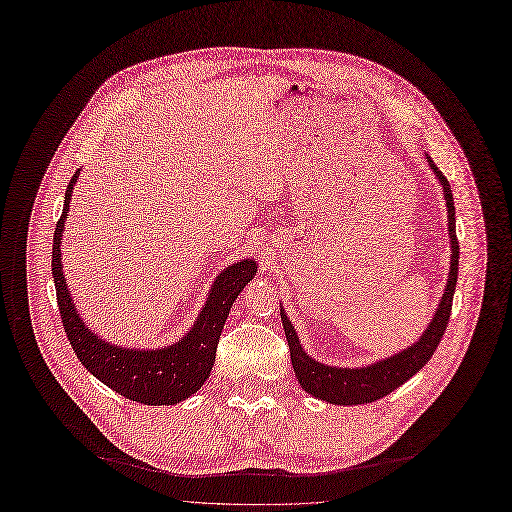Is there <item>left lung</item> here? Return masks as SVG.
Here are the masks:
<instances>
[{"instance_id": "left-lung-1", "label": "left lung", "mask_w": 512, "mask_h": 512, "mask_svg": "<svg viewBox=\"0 0 512 512\" xmlns=\"http://www.w3.org/2000/svg\"><path fill=\"white\" fill-rule=\"evenodd\" d=\"M427 162L444 190L446 211H448V235H451L453 254H451V273H448V282L440 299L438 312L429 322V327L421 335V339H418V342L412 344L410 348H406L404 352H397L395 356H389V359L378 361V363H371L367 367H359V369L331 367V365L318 363L301 348L299 335L294 333V327L282 309V324L288 339L294 376L299 378V384L307 393H312L322 401H331V404H337V406H359V404H371V401L393 393L401 384L408 382L416 371H421L427 365V361L431 359V354L436 352L440 339L446 331V324H448V318H451V309H453V294H455L457 271H459L455 203H453L451 183H448V179L442 175V170H438V166L433 164L431 158H427Z\"/></svg>"}]
</instances>
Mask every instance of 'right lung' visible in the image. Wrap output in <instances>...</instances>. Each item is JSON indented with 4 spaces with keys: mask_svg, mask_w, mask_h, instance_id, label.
<instances>
[{
    "mask_svg": "<svg viewBox=\"0 0 512 512\" xmlns=\"http://www.w3.org/2000/svg\"><path fill=\"white\" fill-rule=\"evenodd\" d=\"M79 177L76 170L66 188V203L53 232V280L61 322L79 361L108 389L145 406H173L194 395L211 374L220 335L232 303L245 284L256 275L254 260H241L218 275L209 299L198 314L194 327L173 346L158 350H132L113 346L91 333L74 309L64 271H61V235L70 207L72 188Z\"/></svg>",
    "mask_w": 512,
    "mask_h": 512,
    "instance_id": "right-lung-1",
    "label": "right lung"
}]
</instances>
